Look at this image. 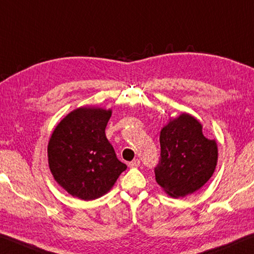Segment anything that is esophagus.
<instances>
[{
  "label": "esophagus",
  "instance_id": "obj_1",
  "mask_svg": "<svg viewBox=\"0 0 254 254\" xmlns=\"http://www.w3.org/2000/svg\"><path fill=\"white\" fill-rule=\"evenodd\" d=\"M139 165H140L139 159H134V160H132V161H130L129 163H128V166L131 167V168H134V167H138Z\"/></svg>",
  "mask_w": 254,
  "mask_h": 254
}]
</instances>
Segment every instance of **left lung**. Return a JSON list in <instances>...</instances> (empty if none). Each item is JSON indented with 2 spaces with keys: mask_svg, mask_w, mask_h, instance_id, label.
Segmentation results:
<instances>
[{
  "mask_svg": "<svg viewBox=\"0 0 254 254\" xmlns=\"http://www.w3.org/2000/svg\"><path fill=\"white\" fill-rule=\"evenodd\" d=\"M160 146L155 181L170 196L192 194L211 178L217 166V144L205 137L194 117L183 114L171 120L160 132Z\"/></svg>",
  "mask_w": 254,
  "mask_h": 254,
  "instance_id": "obj_1",
  "label": "left lung"
}]
</instances>
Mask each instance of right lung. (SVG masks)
<instances>
[{
	"label": "right lung",
	"mask_w": 254,
	"mask_h": 254,
	"mask_svg": "<svg viewBox=\"0 0 254 254\" xmlns=\"http://www.w3.org/2000/svg\"><path fill=\"white\" fill-rule=\"evenodd\" d=\"M110 110L79 108L65 117L49 142L51 173L72 196L94 200L116 183L127 166L105 136Z\"/></svg>",
	"instance_id": "add662e5"
}]
</instances>
